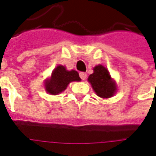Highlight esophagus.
<instances>
[{
	"instance_id": "1",
	"label": "esophagus",
	"mask_w": 156,
	"mask_h": 156,
	"mask_svg": "<svg viewBox=\"0 0 156 156\" xmlns=\"http://www.w3.org/2000/svg\"><path fill=\"white\" fill-rule=\"evenodd\" d=\"M79 76H80V78H81L83 80H85L86 78H87V73H86L81 72V73H79Z\"/></svg>"
}]
</instances>
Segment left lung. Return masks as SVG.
I'll list each match as a JSON object with an SVG mask.
<instances>
[{
  "label": "left lung",
  "mask_w": 156,
  "mask_h": 156,
  "mask_svg": "<svg viewBox=\"0 0 156 156\" xmlns=\"http://www.w3.org/2000/svg\"><path fill=\"white\" fill-rule=\"evenodd\" d=\"M96 94L101 98H109L116 93V84L106 67L98 64L87 78Z\"/></svg>",
  "instance_id": "1"
}]
</instances>
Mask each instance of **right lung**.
<instances>
[{"mask_svg": "<svg viewBox=\"0 0 156 156\" xmlns=\"http://www.w3.org/2000/svg\"><path fill=\"white\" fill-rule=\"evenodd\" d=\"M75 81H81L77 71H69L63 65H58L53 70L51 76L44 81V89L51 95H58L63 93L70 83Z\"/></svg>", "mask_w": 156, "mask_h": 156, "instance_id": "obj_1", "label": "right lung"}]
</instances>
